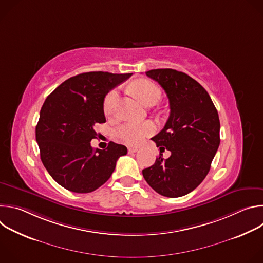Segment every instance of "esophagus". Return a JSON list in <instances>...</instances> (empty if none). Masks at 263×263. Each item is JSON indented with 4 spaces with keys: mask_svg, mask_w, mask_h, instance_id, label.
<instances>
[{
    "mask_svg": "<svg viewBox=\"0 0 263 263\" xmlns=\"http://www.w3.org/2000/svg\"><path fill=\"white\" fill-rule=\"evenodd\" d=\"M137 151H138V148L135 147V146H130V147H128V152H129V153H136Z\"/></svg>",
    "mask_w": 263,
    "mask_h": 263,
    "instance_id": "1",
    "label": "esophagus"
}]
</instances>
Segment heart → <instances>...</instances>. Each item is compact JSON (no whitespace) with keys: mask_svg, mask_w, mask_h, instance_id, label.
Wrapping results in <instances>:
<instances>
[{"mask_svg":"<svg viewBox=\"0 0 263 263\" xmlns=\"http://www.w3.org/2000/svg\"><path fill=\"white\" fill-rule=\"evenodd\" d=\"M132 92L137 99L145 106L155 104L161 96V90L153 82L141 79L136 81L132 87ZM119 100V92L117 89L110 90L103 102L104 114L107 117H112L116 114L117 104ZM155 131V125L152 122H144L141 124L127 123L117 128L115 134L116 137L128 144H138L145 136L153 134Z\"/></svg>","mask_w":263,"mask_h":263,"instance_id":"heart-1","label":"heart"}]
</instances>
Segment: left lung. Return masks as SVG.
<instances>
[{
    "instance_id": "1",
    "label": "left lung",
    "mask_w": 263,
    "mask_h": 263,
    "mask_svg": "<svg viewBox=\"0 0 263 263\" xmlns=\"http://www.w3.org/2000/svg\"><path fill=\"white\" fill-rule=\"evenodd\" d=\"M145 74L164 89L171 114L152 138L159 147L155 163L142 170L147 184L161 196L178 198L193 192L207 176L219 145L217 110L205 88L185 72L157 68ZM167 149L171 156L163 158Z\"/></svg>"
}]
</instances>
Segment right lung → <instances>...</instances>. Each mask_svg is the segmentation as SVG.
<instances>
[{"label": "right lung", "instance_id": "right-lung-1", "mask_svg": "<svg viewBox=\"0 0 263 263\" xmlns=\"http://www.w3.org/2000/svg\"><path fill=\"white\" fill-rule=\"evenodd\" d=\"M132 73L89 71L61 83L46 99L35 134L41 159L51 177L65 190L87 194L102 186L114 173L127 147L110 141L93 149L97 124L106 122L105 96Z\"/></svg>", "mask_w": 263, "mask_h": 263}]
</instances>
